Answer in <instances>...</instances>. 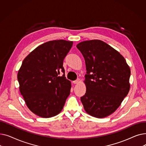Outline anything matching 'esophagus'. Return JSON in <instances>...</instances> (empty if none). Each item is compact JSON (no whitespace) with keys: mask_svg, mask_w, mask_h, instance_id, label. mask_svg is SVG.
Here are the masks:
<instances>
[{"mask_svg":"<svg viewBox=\"0 0 146 146\" xmlns=\"http://www.w3.org/2000/svg\"><path fill=\"white\" fill-rule=\"evenodd\" d=\"M79 79H76V80H74V81H73V83H74V84H77V83H79Z\"/></svg>","mask_w":146,"mask_h":146,"instance_id":"1","label":"esophagus"}]
</instances>
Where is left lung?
I'll return each instance as SVG.
<instances>
[{
  "mask_svg": "<svg viewBox=\"0 0 146 146\" xmlns=\"http://www.w3.org/2000/svg\"><path fill=\"white\" fill-rule=\"evenodd\" d=\"M76 47L85 58L87 71L86 94L80 98L84 109L94 117H108L128 94L130 68L124 57L102 41H83Z\"/></svg>",
  "mask_w": 146,
  "mask_h": 146,
  "instance_id": "obj_1",
  "label": "left lung"
}]
</instances>
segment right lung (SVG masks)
<instances>
[{
	"label": "right lung",
	"mask_w": 146,
	"mask_h": 146,
	"mask_svg": "<svg viewBox=\"0 0 146 146\" xmlns=\"http://www.w3.org/2000/svg\"><path fill=\"white\" fill-rule=\"evenodd\" d=\"M73 43L63 40L47 42L23 61L18 73L20 92L28 108L38 116L54 117L63 108L71 89L63 60ZM61 71L64 74L60 76Z\"/></svg>",
	"instance_id": "right-lung-1"
}]
</instances>
